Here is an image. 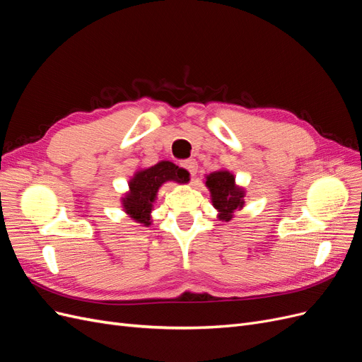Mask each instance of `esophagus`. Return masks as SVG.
Here are the masks:
<instances>
[{
  "label": "esophagus",
  "instance_id": "34e87169",
  "mask_svg": "<svg viewBox=\"0 0 362 362\" xmlns=\"http://www.w3.org/2000/svg\"><path fill=\"white\" fill-rule=\"evenodd\" d=\"M181 166L190 173V177H194V175H196V170H198V164H196V161H194L193 158L182 161V163H181Z\"/></svg>",
  "mask_w": 362,
  "mask_h": 362
}]
</instances>
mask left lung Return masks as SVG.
<instances>
[{
	"instance_id": "1",
	"label": "left lung",
	"mask_w": 362,
	"mask_h": 362,
	"mask_svg": "<svg viewBox=\"0 0 362 362\" xmlns=\"http://www.w3.org/2000/svg\"><path fill=\"white\" fill-rule=\"evenodd\" d=\"M205 185L211 193L213 206L218 211V218L229 222L234 213L245 205V190L235 185L231 172L218 170L206 175Z\"/></svg>"
}]
</instances>
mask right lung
Segmentation results:
<instances>
[{"label":"right lung","mask_w":362,"mask_h":362,"mask_svg":"<svg viewBox=\"0 0 362 362\" xmlns=\"http://www.w3.org/2000/svg\"><path fill=\"white\" fill-rule=\"evenodd\" d=\"M166 181L189 182V173L178 168L172 161H160L156 166L137 170L134 177L129 180V192L122 198V206L125 213L144 226L151 225L152 204L156 202L157 192L161 184Z\"/></svg>","instance_id":"add662e5"}]
</instances>
